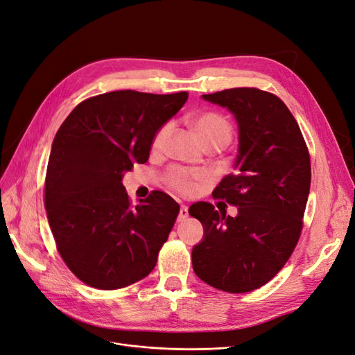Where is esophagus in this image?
I'll return each mask as SVG.
<instances>
[{"instance_id": "34e87169", "label": "esophagus", "mask_w": 355, "mask_h": 355, "mask_svg": "<svg viewBox=\"0 0 355 355\" xmlns=\"http://www.w3.org/2000/svg\"><path fill=\"white\" fill-rule=\"evenodd\" d=\"M188 218V207L187 206H184V204H182L180 206V210H179V216H178V220H185Z\"/></svg>"}]
</instances>
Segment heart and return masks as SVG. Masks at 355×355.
Returning <instances> with one entry per match:
<instances>
[{
  "mask_svg": "<svg viewBox=\"0 0 355 355\" xmlns=\"http://www.w3.org/2000/svg\"><path fill=\"white\" fill-rule=\"evenodd\" d=\"M170 123L164 124L157 132L153 146L154 149H161L167 142V139L171 133ZM192 127L201 137V141L206 146H227L232 136V127L228 120L220 114L216 112H206L197 116L192 121ZM209 180V175L206 171H191L182 167H171L166 173V182L182 194H194L200 188L201 184Z\"/></svg>",
  "mask_w": 355,
  "mask_h": 355,
  "instance_id": "b5f03b06",
  "label": "heart"
}]
</instances>
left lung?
Masks as SVG:
<instances>
[{
    "label": "left lung",
    "instance_id": "left-lung-1",
    "mask_svg": "<svg viewBox=\"0 0 355 355\" xmlns=\"http://www.w3.org/2000/svg\"><path fill=\"white\" fill-rule=\"evenodd\" d=\"M201 98L227 108L239 127L234 173L213 191L239 211L232 218L209 202L192 204L188 211L204 230L192 268L223 292H252L282 270L299 240L311 185L308 148L292 112L271 93L241 87Z\"/></svg>",
    "mask_w": 355,
    "mask_h": 355
}]
</instances>
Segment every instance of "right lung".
<instances>
[{
	"mask_svg": "<svg viewBox=\"0 0 355 355\" xmlns=\"http://www.w3.org/2000/svg\"><path fill=\"white\" fill-rule=\"evenodd\" d=\"M187 92L120 90L81 102L51 145L46 210L58 250L81 282L114 290L154 270L179 204L161 191L132 206L123 178L149 158L157 132Z\"/></svg>",
	"mask_w": 355,
	"mask_h": 355,
	"instance_id": "1",
	"label": "right lung"
}]
</instances>
